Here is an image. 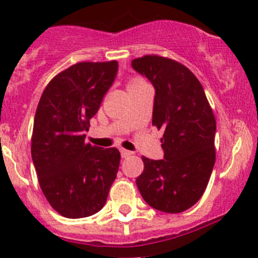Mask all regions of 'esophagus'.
<instances>
[{"mask_svg":"<svg viewBox=\"0 0 258 258\" xmlns=\"http://www.w3.org/2000/svg\"><path fill=\"white\" fill-rule=\"evenodd\" d=\"M131 155H132V151H128V150L121 149V156L123 157V159H126V157L131 156Z\"/></svg>","mask_w":258,"mask_h":258,"instance_id":"obj_1","label":"esophagus"}]
</instances>
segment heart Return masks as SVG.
Wrapping results in <instances>:
<instances>
[{
    "instance_id": "heart-1",
    "label": "heart",
    "mask_w": 258,
    "mask_h": 258,
    "mask_svg": "<svg viewBox=\"0 0 258 258\" xmlns=\"http://www.w3.org/2000/svg\"><path fill=\"white\" fill-rule=\"evenodd\" d=\"M140 83H142V81H141V79H139V78L131 79V82H130L128 87H131V86H136V84H140Z\"/></svg>"
}]
</instances>
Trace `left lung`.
Wrapping results in <instances>:
<instances>
[{"label":"left lung","instance_id":"obj_1","mask_svg":"<svg viewBox=\"0 0 258 258\" xmlns=\"http://www.w3.org/2000/svg\"><path fill=\"white\" fill-rule=\"evenodd\" d=\"M155 88L152 124L164 131V159L142 157L136 179L144 201L165 213H180L203 196L216 162V118L197 77L180 62L157 55L132 60Z\"/></svg>","mask_w":258,"mask_h":258}]
</instances>
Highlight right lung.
Wrapping results in <instances>:
<instances>
[{"label":"right lung","mask_w":258,"mask_h":258,"mask_svg":"<svg viewBox=\"0 0 258 258\" xmlns=\"http://www.w3.org/2000/svg\"><path fill=\"white\" fill-rule=\"evenodd\" d=\"M118 72L116 60L78 62L46 86L34 119L31 156L50 206L67 218H84L104 207L118 171L114 147L86 144L89 119L98 112Z\"/></svg>","instance_id":"1"}]
</instances>
